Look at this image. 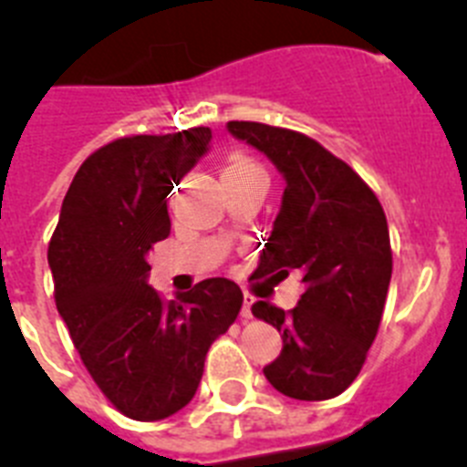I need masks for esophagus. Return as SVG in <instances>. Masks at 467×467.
<instances>
[{
	"mask_svg": "<svg viewBox=\"0 0 467 467\" xmlns=\"http://www.w3.org/2000/svg\"><path fill=\"white\" fill-rule=\"evenodd\" d=\"M251 304H254V297L251 295H244V308H242V317L244 320H251Z\"/></svg>",
	"mask_w": 467,
	"mask_h": 467,
	"instance_id": "esophagus-1",
	"label": "esophagus"
}]
</instances>
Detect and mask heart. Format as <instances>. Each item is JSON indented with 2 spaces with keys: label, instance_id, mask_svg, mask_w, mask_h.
<instances>
[{
  "label": "heart",
  "instance_id": "obj_1",
  "mask_svg": "<svg viewBox=\"0 0 467 467\" xmlns=\"http://www.w3.org/2000/svg\"><path fill=\"white\" fill-rule=\"evenodd\" d=\"M246 174H265L263 165L246 154H230L223 165V180H234V177H246Z\"/></svg>",
  "mask_w": 467,
  "mask_h": 467
}]
</instances>
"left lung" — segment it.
<instances>
[{"instance_id": "left-lung-1", "label": "left lung", "mask_w": 467, "mask_h": 467, "mask_svg": "<svg viewBox=\"0 0 467 467\" xmlns=\"http://www.w3.org/2000/svg\"><path fill=\"white\" fill-rule=\"evenodd\" d=\"M228 130L285 177L260 276L297 269L306 285L293 311L251 306L283 337L265 378L290 399H334L359 376L385 311L391 244L382 204L346 161L299 130L260 121H228Z\"/></svg>"}]
</instances>
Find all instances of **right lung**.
I'll list each match as a JSON object with an SVG mask.
<instances>
[{
    "label": "right lung",
    "instance_id": "1",
    "mask_svg": "<svg viewBox=\"0 0 467 467\" xmlns=\"http://www.w3.org/2000/svg\"><path fill=\"white\" fill-rule=\"evenodd\" d=\"M212 130L126 135L85 159L47 246L55 304L96 387L121 415L156 421L195 396L212 343L244 295L207 278L168 302L147 283L170 234L168 193L207 151Z\"/></svg>",
    "mask_w": 467,
    "mask_h": 467
}]
</instances>
